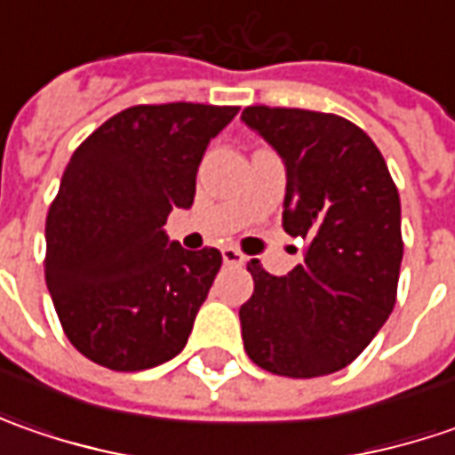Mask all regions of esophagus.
Segmentation results:
<instances>
[{
    "instance_id": "34e87169",
    "label": "esophagus",
    "mask_w": 455,
    "mask_h": 455,
    "mask_svg": "<svg viewBox=\"0 0 455 455\" xmlns=\"http://www.w3.org/2000/svg\"><path fill=\"white\" fill-rule=\"evenodd\" d=\"M222 260H225V266H243L245 255L240 253L237 248H222Z\"/></svg>"
}]
</instances>
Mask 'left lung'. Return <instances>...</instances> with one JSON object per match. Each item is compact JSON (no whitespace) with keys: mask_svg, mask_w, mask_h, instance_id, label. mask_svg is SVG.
<instances>
[{"mask_svg":"<svg viewBox=\"0 0 455 455\" xmlns=\"http://www.w3.org/2000/svg\"><path fill=\"white\" fill-rule=\"evenodd\" d=\"M240 118L286 166L283 230L304 240V260L286 275L248 263L245 352L273 375H331L393 314L403 263L397 187L375 141L341 116L251 106Z\"/></svg>","mask_w":455,"mask_h":455,"instance_id":"left-lung-1","label":"left lung"}]
</instances>
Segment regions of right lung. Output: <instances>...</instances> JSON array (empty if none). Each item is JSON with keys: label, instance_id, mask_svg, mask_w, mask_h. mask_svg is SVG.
<instances>
[{"label": "right lung", "instance_id": "add662e5", "mask_svg": "<svg viewBox=\"0 0 455 455\" xmlns=\"http://www.w3.org/2000/svg\"><path fill=\"white\" fill-rule=\"evenodd\" d=\"M235 116V106H133L70 156L44 225V281L83 357L139 372L184 349L222 255L184 251L164 225L192 207L207 144Z\"/></svg>", "mask_w": 455, "mask_h": 455}]
</instances>
